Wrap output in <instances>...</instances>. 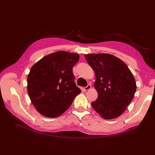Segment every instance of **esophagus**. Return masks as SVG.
Returning <instances> with one entry per match:
<instances>
[{"label":"esophagus","instance_id":"1","mask_svg":"<svg viewBox=\"0 0 155 155\" xmlns=\"http://www.w3.org/2000/svg\"><path fill=\"white\" fill-rule=\"evenodd\" d=\"M91 88V84H88V85L87 87H85V88H84V91H87L88 90H90Z\"/></svg>","mask_w":155,"mask_h":155}]
</instances>
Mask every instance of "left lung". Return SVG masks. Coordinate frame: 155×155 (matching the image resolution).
Masks as SVG:
<instances>
[{"mask_svg":"<svg viewBox=\"0 0 155 155\" xmlns=\"http://www.w3.org/2000/svg\"><path fill=\"white\" fill-rule=\"evenodd\" d=\"M95 72L97 99L91 105L103 118H118L132 101L137 84L132 72L119 58L109 54L85 55Z\"/></svg>","mask_w":155,"mask_h":155,"instance_id":"1","label":"left lung"}]
</instances>
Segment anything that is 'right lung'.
<instances>
[{
  "label": "right lung",
  "mask_w": 155,
  "mask_h": 155,
  "mask_svg": "<svg viewBox=\"0 0 155 155\" xmlns=\"http://www.w3.org/2000/svg\"><path fill=\"white\" fill-rule=\"evenodd\" d=\"M78 54L58 51L37 61L28 76V93L35 109L48 118L61 115L81 92L74 82Z\"/></svg>",
  "instance_id": "add662e5"
}]
</instances>
